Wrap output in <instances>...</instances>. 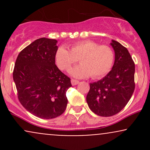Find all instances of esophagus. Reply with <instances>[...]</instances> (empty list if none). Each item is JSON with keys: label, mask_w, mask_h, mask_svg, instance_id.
<instances>
[{"label": "esophagus", "mask_w": 150, "mask_h": 150, "mask_svg": "<svg viewBox=\"0 0 150 150\" xmlns=\"http://www.w3.org/2000/svg\"><path fill=\"white\" fill-rule=\"evenodd\" d=\"M79 83V81L77 80H75V79H72L71 80V84L72 85H76Z\"/></svg>", "instance_id": "esophagus-1"}]
</instances>
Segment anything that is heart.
Returning a JSON list of instances; mask_svg holds the SVG:
<instances>
[{
  "instance_id": "heart-1",
  "label": "heart",
  "mask_w": 150,
  "mask_h": 150,
  "mask_svg": "<svg viewBox=\"0 0 150 150\" xmlns=\"http://www.w3.org/2000/svg\"><path fill=\"white\" fill-rule=\"evenodd\" d=\"M78 59L80 64L70 70L73 76L85 78L91 75L93 79H99L111 71L114 62V53L107 45L84 40L72 44L70 50L60 46L55 53L56 64L62 70H68Z\"/></svg>"
}]
</instances>
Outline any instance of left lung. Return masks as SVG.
I'll return each instance as SVG.
<instances>
[{"mask_svg":"<svg viewBox=\"0 0 150 150\" xmlns=\"http://www.w3.org/2000/svg\"><path fill=\"white\" fill-rule=\"evenodd\" d=\"M115 52L112 70L97 82L90 83L87 102L100 116H111L128 104L135 89V63L128 49L115 40L110 44Z\"/></svg>","mask_w":150,"mask_h":150,"instance_id":"left-lung-1","label":"left lung"}]
</instances>
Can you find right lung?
<instances>
[{"label":"right lung","mask_w":150,"mask_h":150,"mask_svg":"<svg viewBox=\"0 0 150 150\" xmlns=\"http://www.w3.org/2000/svg\"><path fill=\"white\" fill-rule=\"evenodd\" d=\"M57 40L40 38L19 53L13 70L20 102L38 118L61 116L68 104L70 79L55 63Z\"/></svg>","instance_id":"1"}]
</instances>
